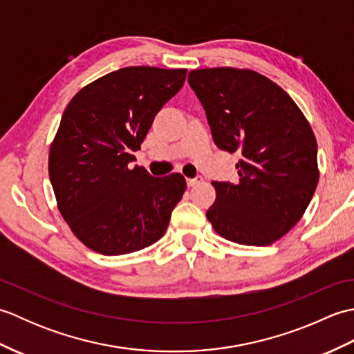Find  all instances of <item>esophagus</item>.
Instances as JSON below:
<instances>
[{
    "label": "esophagus",
    "instance_id": "34e87169",
    "mask_svg": "<svg viewBox=\"0 0 354 354\" xmlns=\"http://www.w3.org/2000/svg\"><path fill=\"white\" fill-rule=\"evenodd\" d=\"M202 181H204V178H202L201 175L194 176V178H187V185H189V187H194V185L201 184Z\"/></svg>",
    "mask_w": 354,
    "mask_h": 354
}]
</instances>
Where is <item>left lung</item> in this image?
Masks as SVG:
<instances>
[{"instance_id":"8db88e82","label":"left lung","mask_w":354,"mask_h":354,"mask_svg":"<svg viewBox=\"0 0 354 354\" xmlns=\"http://www.w3.org/2000/svg\"><path fill=\"white\" fill-rule=\"evenodd\" d=\"M216 146L240 152L239 181L217 183L207 219L219 236L266 246L293 228L317 190L318 147L289 94L251 70L189 73Z\"/></svg>"}]
</instances>
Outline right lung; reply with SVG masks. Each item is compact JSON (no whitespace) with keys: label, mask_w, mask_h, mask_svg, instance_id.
Segmentation results:
<instances>
[{"label":"right lung","mask_w":354,"mask_h":354,"mask_svg":"<svg viewBox=\"0 0 354 354\" xmlns=\"http://www.w3.org/2000/svg\"><path fill=\"white\" fill-rule=\"evenodd\" d=\"M187 70L127 66L82 88L50 147L57 207L82 243L104 255L158 242L185 192L181 173L153 178L129 162Z\"/></svg>","instance_id":"1"}]
</instances>
